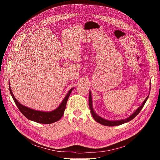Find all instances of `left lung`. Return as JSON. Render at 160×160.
Segmentation results:
<instances>
[{"instance_id": "obj_1", "label": "left lung", "mask_w": 160, "mask_h": 160, "mask_svg": "<svg viewBox=\"0 0 160 160\" xmlns=\"http://www.w3.org/2000/svg\"><path fill=\"white\" fill-rule=\"evenodd\" d=\"M149 98V95L143 101L142 104L139 106V107L135 110L134 112L130 115L128 118L123 119H119V120H109V119H106L105 118H101V116H99L98 113H97L95 110L93 109V101H92V97H91V92L89 91V109L91 110V113L93 118L97 122L99 123L100 124H102L103 125H105V126H117V125H122L125 123H128L130 122L131 120H132L133 118H135L136 116L139 114L140 112V111L142 110L143 107L144 106L145 103L147 101L148 99Z\"/></svg>"}]
</instances>
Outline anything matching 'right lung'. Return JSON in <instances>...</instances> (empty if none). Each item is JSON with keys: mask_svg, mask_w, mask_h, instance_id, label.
<instances>
[{"mask_svg": "<svg viewBox=\"0 0 160 160\" xmlns=\"http://www.w3.org/2000/svg\"><path fill=\"white\" fill-rule=\"evenodd\" d=\"M73 89L74 88H71L68 91V93H67L64 99L61 101V103L56 109L51 111H44L32 109L19 103L15 98V97L14 96L10 87V83H9V90H10V93L14 101V103H15L17 108L20 110L22 114L28 119L33 121V122L37 123L43 124L52 123L57 122V121H59L62 118L66 108L67 100H68L70 94L71 93V92L73 90Z\"/></svg>", "mask_w": 160, "mask_h": 160, "instance_id": "add662e5", "label": "right lung"}]
</instances>
